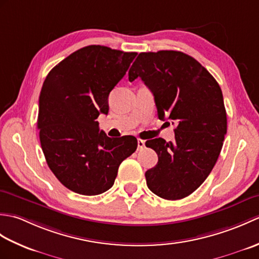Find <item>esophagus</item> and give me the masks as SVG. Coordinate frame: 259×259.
<instances>
[{
    "instance_id": "obj_1",
    "label": "esophagus",
    "mask_w": 259,
    "mask_h": 259,
    "mask_svg": "<svg viewBox=\"0 0 259 259\" xmlns=\"http://www.w3.org/2000/svg\"><path fill=\"white\" fill-rule=\"evenodd\" d=\"M146 141L142 140V139H138V149H142V148L145 147Z\"/></svg>"
}]
</instances>
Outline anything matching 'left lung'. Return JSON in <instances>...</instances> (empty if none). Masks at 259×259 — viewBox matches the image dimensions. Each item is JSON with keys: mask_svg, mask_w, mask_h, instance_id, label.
<instances>
[{"mask_svg": "<svg viewBox=\"0 0 259 259\" xmlns=\"http://www.w3.org/2000/svg\"><path fill=\"white\" fill-rule=\"evenodd\" d=\"M128 75L151 90L158 118L176 124L174 142H146L158 155L146 171L148 188L163 199H183L206 180L221 153L227 133L221 87L197 60L172 50L139 53Z\"/></svg>", "mask_w": 259, "mask_h": 259, "instance_id": "obj_1", "label": "left lung"}]
</instances>
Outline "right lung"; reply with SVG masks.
Masks as SVG:
<instances>
[{
	"instance_id": "right-lung-1",
	"label": "right lung",
	"mask_w": 259,
	"mask_h": 259,
	"mask_svg": "<svg viewBox=\"0 0 259 259\" xmlns=\"http://www.w3.org/2000/svg\"><path fill=\"white\" fill-rule=\"evenodd\" d=\"M136 52L88 46L57 64L43 82L37 129L49 168L64 187L84 196L111 188L120 163L138 147L134 136L110 138L99 129L108 97Z\"/></svg>"
}]
</instances>
